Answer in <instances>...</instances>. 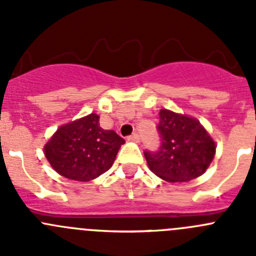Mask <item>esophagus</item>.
Here are the masks:
<instances>
[{
    "label": "esophagus",
    "mask_w": 256,
    "mask_h": 256,
    "mask_svg": "<svg viewBox=\"0 0 256 256\" xmlns=\"http://www.w3.org/2000/svg\"><path fill=\"white\" fill-rule=\"evenodd\" d=\"M128 140H133V142H140V134H138V133H133L132 136H130V137H128Z\"/></svg>",
    "instance_id": "esophagus-1"
}]
</instances>
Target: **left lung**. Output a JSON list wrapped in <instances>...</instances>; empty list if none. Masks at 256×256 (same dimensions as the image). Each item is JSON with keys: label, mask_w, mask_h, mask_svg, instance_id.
Listing matches in <instances>:
<instances>
[{"label": "left lung", "mask_w": 256, "mask_h": 256, "mask_svg": "<svg viewBox=\"0 0 256 256\" xmlns=\"http://www.w3.org/2000/svg\"><path fill=\"white\" fill-rule=\"evenodd\" d=\"M157 130L160 148L154 152L144 150L153 174L164 181L186 182L208 170L216 146L197 119L162 109Z\"/></svg>", "instance_id": "obj_1"}]
</instances>
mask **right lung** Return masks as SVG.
I'll return each mask as SVG.
<instances>
[{
    "instance_id": "1",
    "label": "right lung",
    "mask_w": 256,
    "mask_h": 256,
    "mask_svg": "<svg viewBox=\"0 0 256 256\" xmlns=\"http://www.w3.org/2000/svg\"><path fill=\"white\" fill-rule=\"evenodd\" d=\"M126 140L114 130H103L92 113L60 126L45 146V156L58 174L86 182L108 171Z\"/></svg>"
}]
</instances>
